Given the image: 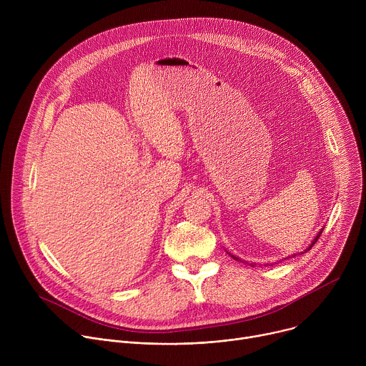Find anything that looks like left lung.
Masks as SVG:
<instances>
[{"label": "left lung", "mask_w": 366, "mask_h": 366, "mask_svg": "<svg viewBox=\"0 0 366 366\" xmlns=\"http://www.w3.org/2000/svg\"><path fill=\"white\" fill-rule=\"evenodd\" d=\"M320 234H322V232H320V233H319V234H317V236H316V239H315V240H312V243H311V244H310V247H308V249H311V246H312V244H315V243H316V242H317V240H319V237H320ZM308 249H307V250H308ZM233 257H234V256H233ZM234 259H236V260H237V257H234Z\"/></svg>", "instance_id": "8db88e82"}]
</instances>
